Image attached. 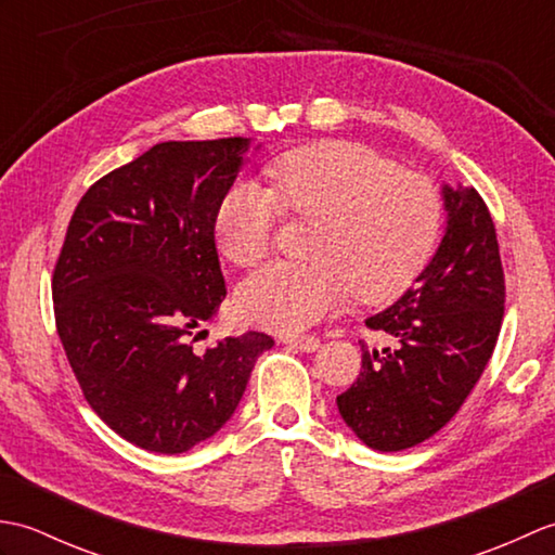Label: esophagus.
I'll list each match as a JSON object with an SVG mask.
<instances>
[{
  "label": "esophagus",
  "mask_w": 555,
  "mask_h": 555,
  "mask_svg": "<svg viewBox=\"0 0 555 555\" xmlns=\"http://www.w3.org/2000/svg\"><path fill=\"white\" fill-rule=\"evenodd\" d=\"M284 344L291 346V348H298L300 352H314L317 348H320V338L314 336H300V338H284Z\"/></svg>",
  "instance_id": "esophagus-1"
}]
</instances>
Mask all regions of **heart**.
Returning a JSON list of instances; mask_svg holds the SVG:
<instances>
[{
  "instance_id": "1",
  "label": "heart",
  "mask_w": 555,
  "mask_h": 555,
  "mask_svg": "<svg viewBox=\"0 0 555 555\" xmlns=\"http://www.w3.org/2000/svg\"><path fill=\"white\" fill-rule=\"evenodd\" d=\"M269 188L235 183L217 211V243L235 267H255L274 245L279 209L314 219L310 262H271L238 288L247 322L298 334L356 291L364 302L403 293L427 267L443 229V197L427 173L393 167L350 140L286 152L267 167Z\"/></svg>"
}]
</instances>
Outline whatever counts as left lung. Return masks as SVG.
Returning a JSON list of instances; mask_svg holds the SVG:
<instances>
[{"label":"left lung","instance_id":"1","mask_svg":"<svg viewBox=\"0 0 555 555\" xmlns=\"http://www.w3.org/2000/svg\"><path fill=\"white\" fill-rule=\"evenodd\" d=\"M446 233L431 262L391 308L370 317L384 348H362V370L336 398L362 443L396 453L446 427L496 348L505 276L496 229L475 188L443 185Z\"/></svg>","mask_w":555,"mask_h":555}]
</instances>
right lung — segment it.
Listing matches in <instances>:
<instances>
[{
  "label": "right lung",
  "mask_w": 555,
  "mask_h": 555,
  "mask_svg": "<svg viewBox=\"0 0 555 555\" xmlns=\"http://www.w3.org/2000/svg\"><path fill=\"white\" fill-rule=\"evenodd\" d=\"M250 138L169 140L88 188L52 276L56 332L90 408L126 441L185 453L238 408L274 338L195 340L227 298L215 227Z\"/></svg>",
  "instance_id": "add662e5"
}]
</instances>
